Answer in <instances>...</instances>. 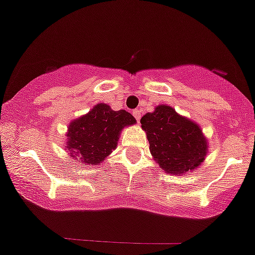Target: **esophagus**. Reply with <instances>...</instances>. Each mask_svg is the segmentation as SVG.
I'll return each instance as SVG.
<instances>
[{"mask_svg": "<svg viewBox=\"0 0 255 255\" xmlns=\"http://www.w3.org/2000/svg\"><path fill=\"white\" fill-rule=\"evenodd\" d=\"M132 115H133V117H135V119L137 120V122H138V120H140V118H141V113H140V110H137V109L133 110V112H132Z\"/></svg>", "mask_w": 255, "mask_h": 255, "instance_id": "34e87169", "label": "esophagus"}]
</instances>
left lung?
I'll use <instances>...</instances> for the list:
<instances>
[{
	"mask_svg": "<svg viewBox=\"0 0 255 255\" xmlns=\"http://www.w3.org/2000/svg\"><path fill=\"white\" fill-rule=\"evenodd\" d=\"M140 123L153 160L166 173L182 176L203 163L208 140L197 123L166 104L157 105L152 113L143 115Z\"/></svg>",
	"mask_w": 255,
	"mask_h": 255,
	"instance_id": "1",
	"label": "left lung"
}]
</instances>
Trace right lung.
Wrapping results in <instances>:
<instances>
[{"mask_svg":"<svg viewBox=\"0 0 255 255\" xmlns=\"http://www.w3.org/2000/svg\"><path fill=\"white\" fill-rule=\"evenodd\" d=\"M136 124L127 110H113L105 103L70 122L67 130L68 155L85 165H100L117 148L123 128Z\"/></svg>","mask_w":255,"mask_h":255,"instance_id":"add662e5","label":"right lung"}]
</instances>
